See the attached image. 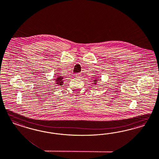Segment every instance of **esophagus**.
I'll return each mask as SVG.
<instances>
[{
    "mask_svg": "<svg viewBox=\"0 0 159 159\" xmlns=\"http://www.w3.org/2000/svg\"><path fill=\"white\" fill-rule=\"evenodd\" d=\"M80 76H81V73H78L76 74V77H80Z\"/></svg>",
    "mask_w": 159,
    "mask_h": 159,
    "instance_id": "34e87169",
    "label": "esophagus"
}]
</instances>
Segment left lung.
I'll return each instance as SVG.
<instances>
[{
	"mask_svg": "<svg viewBox=\"0 0 159 159\" xmlns=\"http://www.w3.org/2000/svg\"><path fill=\"white\" fill-rule=\"evenodd\" d=\"M98 79H96V78H95V79H94V80H94V83H93L96 84V83H97V82H98Z\"/></svg>",
	"mask_w": 159,
	"mask_h": 159,
	"instance_id": "1",
	"label": "left lung"
}]
</instances>
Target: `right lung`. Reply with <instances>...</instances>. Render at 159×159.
Masks as SVG:
<instances>
[{"instance_id":"obj_1","label":"right lung","mask_w":159,"mask_h":159,"mask_svg":"<svg viewBox=\"0 0 159 159\" xmlns=\"http://www.w3.org/2000/svg\"><path fill=\"white\" fill-rule=\"evenodd\" d=\"M63 77H62L61 76L58 77H57L56 79H56V84H58V85H62L63 84Z\"/></svg>"}]
</instances>
